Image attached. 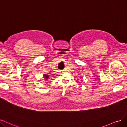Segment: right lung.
<instances>
[{
	"mask_svg": "<svg viewBox=\"0 0 127 127\" xmlns=\"http://www.w3.org/2000/svg\"><path fill=\"white\" fill-rule=\"evenodd\" d=\"M44 77L45 79H47V80H48L47 79H48V77H49V76L48 75H47V74H44Z\"/></svg>",
	"mask_w": 127,
	"mask_h": 127,
	"instance_id": "add662e5",
	"label": "right lung"
}]
</instances>
